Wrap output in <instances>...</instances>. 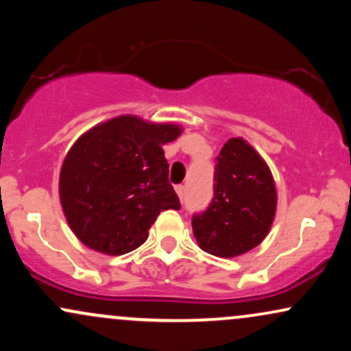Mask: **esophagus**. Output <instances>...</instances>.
Segmentation results:
<instances>
[{"mask_svg": "<svg viewBox=\"0 0 351 351\" xmlns=\"http://www.w3.org/2000/svg\"><path fill=\"white\" fill-rule=\"evenodd\" d=\"M175 191H176V195L180 196V199H183V196H184V186H183V184H178V186H175Z\"/></svg>", "mask_w": 351, "mask_h": 351, "instance_id": "obj_1", "label": "esophagus"}]
</instances>
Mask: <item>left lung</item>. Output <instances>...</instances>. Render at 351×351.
<instances>
[{
	"label": "left lung",
	"mask_w": 351,
	"mask_h": 351,
	"mask_svg": "<svg viewBox=\"0 0 351 351\" xmlns=\"http://www.w3.org/2000/svg\"><path fill=\"white\" fill-rule=\"evenodd\" d=\"M277 209V189L267 163L244 138H229L215 168V196L193 216L196 243L216 257H236L269 234Z\"/></svg>",
	"instance_id": "8db88e82"
}]
</instances>
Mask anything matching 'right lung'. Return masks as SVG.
I'll return each instance as SVG.
<instances>
[{"label": "right lung", "instance_id": "right-lung-1", "mask_svg": "<svg viewBox=\"0 0 351 351\" xmlns=\"http://www.w3.org/2000/svg\"><path fill=\"white\" fill-rule=\"evenodd\" d=\"M181 132L176 123L119 115L75 140L60 168L59 199L80 243L122 256L147 241L160 213L180 209L162 147Z\"/></svg>", "mask_w": 351, "mask_h": 351}]
</instances>
